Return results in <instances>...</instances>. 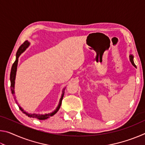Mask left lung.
I'll return each instance as SVG.
<instances>
[{"mask_svg": "<svg viewBox=\"0 0 145 145\" xmlns=\"http://www.w3.org/2000/svg\"><path fill=\"white\" fill-rule=\"evenodd\" d=\"M129 57H130V61H131V62L132 64V65H133L134 67L136 68V65H135L134 63V56H132V55H130Z\"/></svg>", "mask_w": 145, "mask_h": 145, "instance_id": "1", "label": "left lung"}]
</instances>
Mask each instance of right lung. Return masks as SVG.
I'll use <instances>...</instances> for the list:
<instances>
[{"label":"right lung","mask_w":145,"mask_h":145,"mask_svg":"<svg viewBox=\"0 0 145 145\" xmlns=\"http://www.w3.org/2000/svg\"><path fill=\"white\" fill-rule=\"evenodd\" d=\"M29 45H30V43H29L28 41H25V42L22 44V45L20 46L18 51H17V52H16V60L14 62V63L13 64V66H12L11 73H10V81H11V90L12 94L13 95V96L14 94V83H15L14 80H15V77H16V70H17V65H18V57H19V56L21 55V54L23 53L24 51L26 50V48H28ZM65 88H64V89H63V93H62V95H61V97L60 99L59 103V104H58V106L54 110V111L52 112H50V113L45 114H34H34H29V113H28V112H26L25 111H24L22 108L21 107H20L18 105L20 109L24 114H25L27 116H28L29 117L35 118H37V119L40 120H44L47 119V118H48L54 116V115L56 112L59 111V109L61 105V103H62V100H63V98L64 96V94H65V92H64L65 91Z\"/></svg>","instance_id":"add662e5"}]
</instances>
